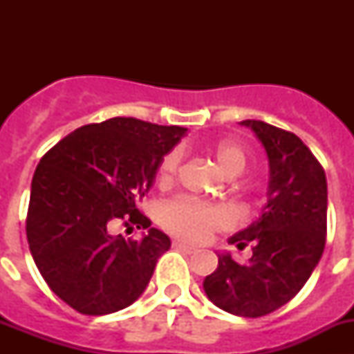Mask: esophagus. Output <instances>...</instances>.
<instances>
[{
  "instance_id": "obj_1",
  "label": "esophagus",
  "mask_w": 354,
  "mask_h": 354,
  "mask_svg": "<svg viewBox=\"0 0 354 354\" xmlns=\"http://www.w3.org/2000/svg\"><path fill=\"white\" fill-rule=\"evenodd\" d=\"M174 248H177V250H183V252L189 253V255H192V253H196V252H198V250H196L195 246H189V245H186V243H183V241H174Z\"/></svg>"
}]
</instances>
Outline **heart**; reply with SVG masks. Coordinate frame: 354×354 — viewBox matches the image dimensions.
Returning a JSON list of instances; mask_svg holds the SVG:
<instances>
[{
	"instance_id": "heart-1",
	"label": "heart",
	"mask_w": 354,
	"mask_h": 354,
	"mask_svg": "<svg viewBox=\"0 0 354 354\" xmlns=\"http://www.w3.org/2000/svg\"><path fill=\"white\" fill-rule=\"evenodd\" d=\"M214 158L228 177H237L246 170V152L234 142H221L216 145ZM183 152L174 149L162 158L159 165V183L170 186L179 174ZM161 220L168 232L192 243H202L212 232L228 228L234 223V212L221 204H205L193 198H175L161 211Z\"/></svg>"
}]
</instances>
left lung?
<instances>
[{
  "label": "left lung",
  "mask_w": 354,
  "mask_h": 354,
  "mask_svg": "<svg viewBox=\"0 0 354 354\" xmlns=\"http://www.w3.org/2000/svg\"><path fill=\"white\" fill-rule=\"evenodd\" d=\"M262 143L270 162L268 204L261 216L228 243L253 245L239 264L218 253V268L204 290L218 308L239 317H261L289 303L321 261L326 243L328 186L323 167L289 131L262 120H243Z\"/></svg>",
  "instance_id": "8db88e82"
}]
</instances>
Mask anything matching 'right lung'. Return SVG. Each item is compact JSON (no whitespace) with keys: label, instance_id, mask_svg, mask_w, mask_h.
I'll use <instances>...</instances> for the list:
<instances>
[{"label":"right lung","instance_id":"right-lung-1","mask_svg":"<svg viewBox=\"0 0 354 354\" xmlns=\"http://www.w3.org/2000/svg\"><path fill=\"white\" fill-rule=\"evenodd\" d=\"M186 133L115 117L72 131L40 159L31 180L28 245L46 283L80 314L133 305L170 250V237L150 227L136 205ZM120 219L143 227L142 239L111 234Z\"/></svg>","mask_w":354,"mask_h":354}]
</instances>
